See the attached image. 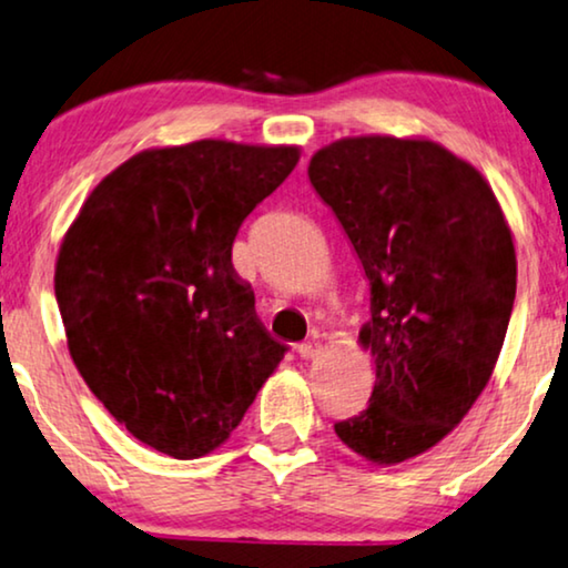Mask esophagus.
<instances>
[{
	"label": "esophagus",
	"mask_w": 568,
	"mask_h": 568,
	"mask_svg": "<svg viewBox=\"0 0 568 568\" xmlns=\"http://www.w3.org/2000/svg\"><path fill=\"white\" fill-rule=\"evenodd\" d=\"M316 353H320V343H312V339H306V343L298 345V355L304 361H312L316 358Z\"/></svg>",
	"instance_id": "34e87169"
}]
</instances>
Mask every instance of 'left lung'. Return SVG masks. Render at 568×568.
Here are the masks:
<instances>
[{
	"label": "left lung",
	"instance_id": "obj_1",
	"mask_svg": "<svg viewBox=\"0 0 568 568\" xmlns=\"http://www.w3.org/2000/svg\"><path fill=\"white\" fill-rule=\"evenodd\" d=\"M308 179L372 285L358 337L376 384L335 434L372 463H403L442 442L494 374L517 293L511 231L486 179L430 140H337Z\"/></svg>",
	"mask_w": 568,
	"mask_h": 568
}]
</instances>
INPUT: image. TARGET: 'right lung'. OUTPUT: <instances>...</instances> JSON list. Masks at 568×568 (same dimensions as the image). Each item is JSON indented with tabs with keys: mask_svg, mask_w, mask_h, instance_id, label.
Masks as SVG:
<instances>
[{
	"mask_svg": "<svg viewBox=\"0 0 568 568\" xmlns=\"http://www.w3.org/2000/svg\"><path fill=\"white\" fill-rule=\"evenodd\" d=\"M298 148L200 140L145 150L98 184L59 248L54 291L78 372L142 444L221 447L288 353L231 248Z\"/></svg>",
	"mask_w": 568,
	"mask_h": 568,
	"instance_id": "1",
	"label": "right lung"
}]
</instances>
